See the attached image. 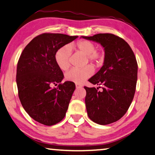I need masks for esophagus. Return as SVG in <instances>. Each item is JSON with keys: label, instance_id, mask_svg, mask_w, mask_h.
<instances>
[{"label": "esophagus", "instance_id": "obj_1", "mask_svg": "<svg viewBox=\"0 0 155 155\" xmlns=\"http://www.w3.org/2000/svg\"><path fill=\"white\" fill-rule=\"evenodd\" d=\"M81 87H82L81 85H80V84H76V88H79Z\"/></svg>", "mask_w": 155, "mask_h": 155}]
</instances>
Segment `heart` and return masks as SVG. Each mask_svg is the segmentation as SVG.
Masks as SVG:
<instances>
[{
    "instance_id": "heart-1",
    "label": "heart",
    "mask_w": 155,
    "mask_h": 155,
    "mask_svg": "<svg viewBox=\"0 0 155 155\" xmlns=\"http://www.w3.org/2000/svg\"><path fill=\"white\" fill-rule=\"evenodd\" d=\"M71 47L86 55V61H89L95 65H100L104 59V51L96 50V45L91 41H79ZM71 52V47L69 45H65L60 47L55 54V61L59 69L62 71H67L70 67ZM94 72V67L91 65H87L81 69L74 68L66 74V79L76 84H82L91 77Z\"/></svg>"
}]
</instances>
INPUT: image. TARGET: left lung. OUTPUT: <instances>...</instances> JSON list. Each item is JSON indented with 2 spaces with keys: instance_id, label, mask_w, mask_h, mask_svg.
I'll use <instances>...</instances> for the list:
<instances>
[{
  "instance_id": "8db88e82",
  "label": "left lung",
  "mask_w": 155,
  "mask_h": 155,
  "mask_svg": "<svg viewBox=\"0 0 155 155\" xmlns=\"http://www.w3.org/2000/svg\"><path fill=\"white\" fill-rule=\"evenodd\" d=\"M82 38L100 43L105 50L104 65L88 79L94 85H101L102 90L84 86L87 114L99 125L110 124L126 113L133 101L137 79V60L130 45L115 35L100 33Z\"/></svg>"
}]
</instances>
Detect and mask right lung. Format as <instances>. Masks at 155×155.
I'll list each match as a JSON object with an SVG mask.
<instances>
[{"label": "right lung", "mask_w": 155, "mask_h": 155, "mask_svg": "<svg viewBox=\"0 0 155 155\" xmlns=\"http://www.w3.org/2000/svg\"><path fill=\"white\" fill-rule=\"evenodd\" d=\"M77 38L43 33L32 39L20 55L16 74L18 96L25 110L41 124L55 125L66 115L76 86L71 81L61 84L64 74L55 54ZM57 83V88H51Z\"/></svg>", "instance_id": "obj_1"}]
</instances>
